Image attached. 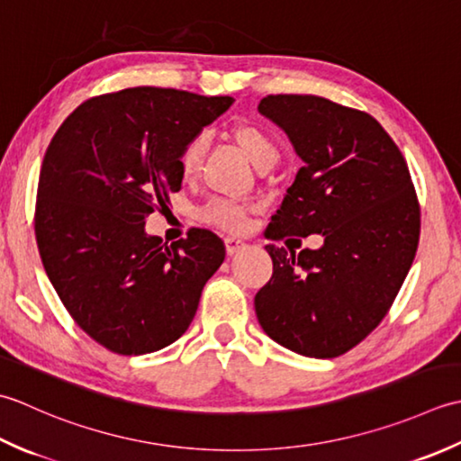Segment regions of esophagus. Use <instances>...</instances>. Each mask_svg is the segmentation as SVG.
Instances as JSON below:
<instances>
[{
  "label": "esophagus",
  "mask_w": 461,
  "mask_h": 461,
  "mask_svg": "<svg viewBox=\"0 0 461 461\" xmlns=\"http://www.w3.org/2000/svg\"><path fill=\"white\" fill-rule=\"evenodd\" d=\"M224 244H227L229 255H234V252H239V250H242L244 247H247V242L240 240V239H234V237H229L227 240H224Z\"/></svg>",
  "instance_id": "esophagus-1"
}]
</instances>
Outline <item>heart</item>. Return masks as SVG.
<instances>
[{
  "mask_svg": "<svg viewBox=\"0 0 461 461\" xmlns=\"http://www.w3.org/2000/svg\"><path fill=\"white\" fill-rule=\"evenodd\" d=\"M232 139L242 149L252 165L262 168H270L278 163L280 158V147L276 139L272 137L265 127L255 123H237L232 127ZM206 147V137L203 133L191 137L183 147L181 155H178V168H181L183 176H193L196 168L201 165V158ZM252 211V204L249 203H237L229 199H217L211 201L201 211V217L229 232H240L249 227V214Z\"/></svg>",
  "mask_w": 461,
  "mask_h": 461,
  "instance_id": "b5f03b06",
  "label": "heart"
}]
</instances>
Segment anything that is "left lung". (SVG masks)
Listing matches in <instances>:
<instances>
[{
    "instance_id": "1",
    "label": "left lung",
    "mask_w": 461,
    "mask_h": 461,
    "mask_svg": "<svg viewBox=\"0 0 461 461\" xmlns=\"http://www.w3.org/2000/svg\"><path fill=\"white\" fill-rule=\"evenodd\" d=\"M258 111L286 131L304 167L268 239L322 234L298 255L267 244L272 278L255 296L272 340L312 358L360 344L396 300L420 240L406 158L372 115L318 95H267Z\"/></svg>"
}]
</instances>
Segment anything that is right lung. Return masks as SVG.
I'll return each mask as SVG.
<instances>
[{
  "label": "right lung",
  "instance_id": "add662e5",
  "mask_svg": "<svg viewBox=\"0 0 461 461\" xmlns=\"http://www.w3.org/2000/svg\"><path fill=\"white\" fill-rule=\"evenodd\" d=\"M232 97L131 87L91 97L47 147L35 239L55 293L83 332L115 354L161 350L193 322L224 260L206 229L161 244L145 219L181 191L178 155Z\"/></svg>",
  "mask_w": 461,
  "mask_h": 461
}]
</instances>
